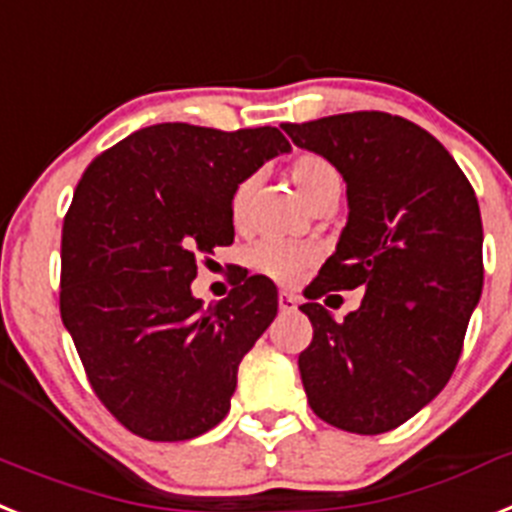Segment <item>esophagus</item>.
I'll list each match as a JSON object with an SVG mask.
<instances>
[{"instance_id":"obj_1","label":"esophagus","mask_w":512,"mask_h":512,"mask_svg":"<svg viewBox=\"0 0 512 512\" xmlns=\"http://www.w3.org/2000/svg\"><path fill=\"white\" fill-rule=\"evenodd\" d=\"M300 305L298 295L292 292H279V310H295Z\"/></svg>"}]
</instances>
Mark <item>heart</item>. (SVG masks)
Wrapping results in <instances>:
<instances>
[{
	"instance_id": "obj_1",
	"label": "heart",
	"mask_w": 512,
	"mask_h": 512,
	"mask_svg": "<svg viewBox=\"0 0 512 512\" xmlns=\"http://www.w3.org/2000/svg\"><path fill=\"white\" fill-rule=\"evenodd\" d=\"M290 178L305 202H313L321 191L331 189V186H342L334 165L318 155L295 157L290 165ZM251 191L253 183L243 181L238 189L233 191V199H230V217H233V222L238 227L246 222ZM251 259L259 272L269 274V277L282 282V285H292V282L313 264L316 251H313V246L298 243V240H264V243H259V246L253 248Z\"/></svg>"
}]
</instances>
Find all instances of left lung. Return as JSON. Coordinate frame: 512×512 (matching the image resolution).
<instances>
[{
	"label": "left lung",
	"instance_id": "left-lung-1",
	"mask_svg": "<svg viewBox=\"0 0 512 512\" xmlns=\"http://www.w3.org/2000/svg\"><path fill=\"white\" fill-rule=\"evenodd\" d=\"M282 129L347 183V225L300 305L313 323L298 357L308 404L339 430L381 435L456 370L484 285L479 204L451 152L401 116L339 113ZM355 286L366 298L344 322L312 303Z\"/></svg>",
	"mask_w": 512,
	"mask_h": 512
}]
</instances>
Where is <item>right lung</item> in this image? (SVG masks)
Wrapping results in <instances>:
<instances>
[{
	"label": "right lung",
	"instance_id": "right-lung-1",
	"mask_svg": "<svg viewBox=\"0 0 512 512\" xmlns=\"http://www.w3.org/2000/svg\"><path fill=\"white\" fill-rule=\"evenodd\" d=\"M285 152L274 126H144L103 152L74 191L61 233V321L98 399L139 438L191 440L225 419L240 360L279 298L272 279L253 274L204 308L191 292L196 256L233 243V191Z\"/></svg>",
	"mask_w": 512,
	"mask_h": 512
}]
</instances>
